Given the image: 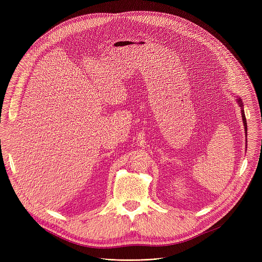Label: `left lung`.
<instances>
[{
    "instance_id": "1",
    "label": "left lung",
    "mask_w": 262,
    "mask_h": 262,
    "mask_svg": "<svg viewBox=\"0 0 262 262\" xmlns=\"http://www.w3.org/2000/svg\"><path fill=\"white\" fill-rule=\"evenodd\" d=\"M241 108H242V117H243V122H244V126H245V132L247 134V120H246V116H245V112H244V108H243V102H242V99L241 98H237L236 99ZM247 136V135H246Z\"/></svg>"
}]
</instances>
